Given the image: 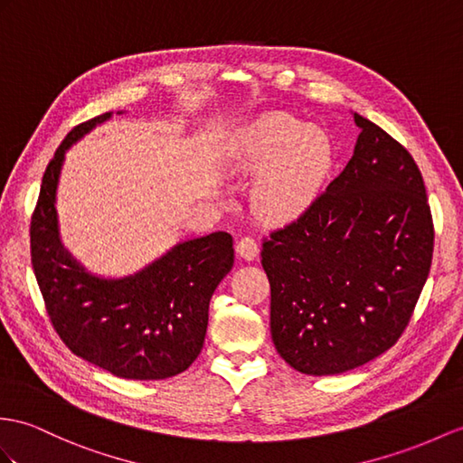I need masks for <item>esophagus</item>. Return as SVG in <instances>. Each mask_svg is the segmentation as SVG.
<instances>
[{
    "label": "esophagus",
    "mask_w": 463,
    "mask_h": 463,
    "mask_svg": "<svg viewBox=\"0 0 463 463\" xmlns=\"http://www.w3.org/2000/svg\"><path fill=\"white\" fill-rule=\"evenodd\" d=\"M238 253H240L241 259H245V261H253V259L259 253V245H257V241L253 238H243L238 243Z\"/></svg>",
    "instance_id": "obj_1"
}]
</instances>
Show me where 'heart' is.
Returning <instances> with one entry per match:
<instances>
[{
  "mask_svg": "<svg viewBox=\"0 0 463 463\" xmlns=\"http://www.w3.org/2000/svg\"><path fill=\"white\" fill-rule=\"evenodd\" d=\"M222 163L232 175L255 176L251 208L269 223L300 218L328 178L334 146L328 135L283 111L247 121L225 145Z\"/></svg>",
  "mask_w": 463,
  "mask_h": 463,
  "instance_id": "1",
  "label": "heart"
}]
</instances>
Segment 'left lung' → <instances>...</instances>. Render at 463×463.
<instances>
[{"label": "left lung", "instance_id": "obj_1", "mask_svg": "<svg viewBox=\"0 0 463 463\" xmlns=\"http://www.w3.org/2000/svg\"><path fill=\"white\" fill-rule=\"evenodd\" d=\"M354 156L298 220L270 233V337L307 375L355 369L399 340L430 273L434 225L401 143L354 114Z\"/></svg>", "mask_w": 463, "mask_h": 463}]
</instances>
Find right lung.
Listing matches in <instances>:
<instances>
[{"mask_svg":"<svg viewBox=\"0 0 463 463\" xmlns=\"http://www.w3.org/2000/svg\"><path fill=\"white\" fill-rule=\"evenodd\" d=\"M111 116L76 126L56 149L31 220V263L54 330L72 354L121 379L175 377L204 345L210 298L233 267V240L225 232L183 240L123 277L90 273L66 250L56 216L66 151Z\"/></svg>","mask_w":463,"mask_h":463,"instance_id":"obj_1","label":"right lung"}]
</instances>
